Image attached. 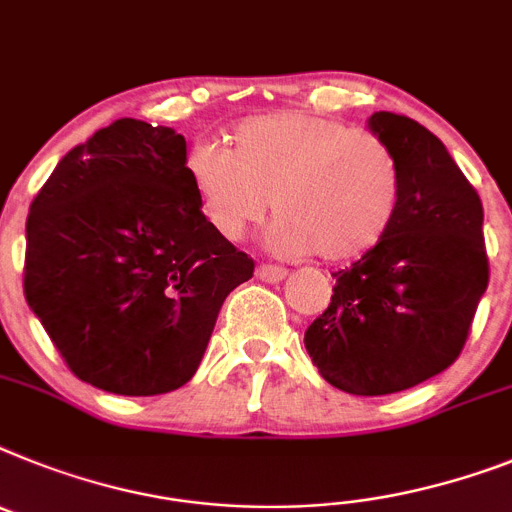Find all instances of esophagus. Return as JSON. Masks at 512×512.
Wrapping results in <instances>:
<instances>
[{
    "label": "esophagus",
    "instance_id": "1",
    "mask_svg": "<svg viewBox=\"0 0 512 512\" xmlns=\"http://www.w3.org/2000/svg\"><path fill=\"white\" fill-rule=\"evenodd\" d=\"M256 277H259L261 282H279V279L287 277V269L277 264H261L259 269H256Z\"/></svg>",
    "mask_w": 512,
    "mask_h": 512
}]
</instances>
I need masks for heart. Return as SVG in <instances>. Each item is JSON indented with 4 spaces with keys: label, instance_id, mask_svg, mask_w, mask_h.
<instances>
[{
    "label": "heart",
    "instance_id": "1",
    "mask_svg": "<svg viewBox=\"0 0 512 512\" xmlns=\"http://www.w3.org/2000/svg\"><path fill=\"white\" fill-rule=\"evenodd\" d=\"M230 139L233 150L199 144L186 160L199 209L222 238L259 225L269 196L277 214L269 246L285 256L352 261L391 230L404 176L381 137L316 113L274 111L238 121Z\"/></svg>",
    "mask_w": 512,
    "mask_h": 512
}]
</instances>
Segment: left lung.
<instances>
[{"mask_svg": "<svg viewBox=\"0 0 512 512\" xmlns=\"http://www.w3.org/2000/svg\"><path fill=\"white\" fill-rule=\"evenodd\" d=\"M404 176L386 238L336 272L334 295L305 331L310 360L339 391L386 396L451 368L489 282L484 209L445 144L399 113L368 119Z\"/></svg>", "mask_w": 512, "mask_h": 512, "instance_id": "1", "label": "left lung"}]
</instances>
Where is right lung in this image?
I'll list each match as a JSON object with an SVG mask.
<instances>
[{
    "instance_id": "add662e5",
    "label": "right lung",
    "mask_w": 512,
    "mask_h": 512,
    "mask_svg": "<svg viewBox=\"0 0 512 512\" xmlns=\"http://www.w3.org/2000/svg\"><path fill=\"white\" fill-rule=\"evenodd\" d=\"M253 259L207 222L170 126L119 119L61 157L30 204L25 300L80 381L157 396L194 378Z\"/></svg>"
}]
</instances>
